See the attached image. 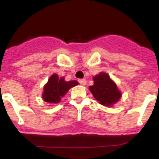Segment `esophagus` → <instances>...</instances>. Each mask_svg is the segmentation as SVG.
Wrapping results in <instances>:
<instances>
[{
	"label": "esophagus",
	"instance_id": "esophagus-1",
	"mask_svg": "<svg viewBox=\"0 0 159 159\" xmlns=\"http://www.w3.org/2000/svg\"><path fill=\"white\" fill-rule=\"evenodd\" d=\"M79 83L81 84V85H86L87 84V80H84V79H83V80H79Z\"/></svg>",
	"mask_w": 159,
	"mask_h": 159
}]
</instances>
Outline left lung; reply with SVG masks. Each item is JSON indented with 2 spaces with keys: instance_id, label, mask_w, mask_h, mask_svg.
<instances>
[{
  "instance_id": "left-lung-1",
  "label": "left lung",
  "mask_w": 159,
  "mask_h": 159,
  "mask_svg": "<svg viewBox=\"0 0 159 159\" xmlns=\"http://www.w3.org/2000/svg\"><path fill=\"white\" fill-rule=\"evenodd\" d=\"M94 84L89 89L95 99L102 105L111 107L121 98V92L116 83L105 72H100L93 77Z\"/></svg>"
}]
</instances>
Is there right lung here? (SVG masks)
Listing matches in <instances>:
<instances>
[{
	"mask_svg": "<svg viewBox=\"0 0 159 159\" xmlns=\"http://www.w3.org/2000/svg\"><path fill=\"white\" fill-rule=\"evenodd\" d=\"M78 84L77 81H65L64 77L59 78L57 74H53L43 87V93L42 95L43 101L48 103H58L70 88Z\"/></svg>",
	"mask_w": 159,
	"mask_h": 159,
	"instance_id": "1",
	"label": "right lung"
}]
</instances>
